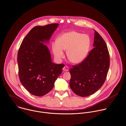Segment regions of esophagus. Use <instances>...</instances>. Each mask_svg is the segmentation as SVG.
Wrapping results in <instances>:
<instances>
[{"label": "esophagus", "mask_w": 126, "mask_h": 126, "mask_svg": "<svg viewBox=\"0 0 126 126\" xmlns=\"http://www.w3.org/2000/svg\"><path fill=\"white\" fill-rule=\"evenodd\" d=\"M69 68L68 66H65L64 67V68H63V70L65 72H66V71H69Z\"/></svg>", "instance_id": "34e87169"}]
</instances>
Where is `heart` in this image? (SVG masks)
<instances>
[{"instance_id":"b5f03b06","label":"heart","mask_w":126,"mask_h":126,"mask_svg":"<svg viewBox=\"0 0 126 126\" xmlns=\"http://www.w3.org/2000/svg\"><path fill=\"white\" fill-rule=\"evenodd\" d=\"M90 45L91 40L88 35L71 31L59 36L56 43L52 44V49L55 57L58 60L64 56L62 50H66L68 60L73 63L78 64L86 57Z\"/></svg>"}]
</instances>
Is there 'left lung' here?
Returning a JSON list of instances; mask_svg holds the SVG:
<instances>
[{
  "label": "left lung",
  "instance_id": "left-lung-1",
  "mask_svg": "<svg viewBox=\"0 0 126 126\" xmlns=\"http://www.w3.org/2000/svg\"><path fill=\"white\" fill-rule=\"evenodd\" d=\"M94 47L87 57L72 66L70 86L77 95L86 97L94 94L103 85L110 65V55L105 41L95 30Z\"/></svg>",
  "mask_w": 126,
  "mask_h": 126
}]
</instances>
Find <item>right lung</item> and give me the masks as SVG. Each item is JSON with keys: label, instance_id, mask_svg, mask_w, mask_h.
<instances>
[{"label": "right lung", "instance_id": "1", "mask_svg": "<svg viewBox=\"0 0 126 126\" xmlns=\"http://www.w3.org/2000/svg\"><path fill=\"white\" fill-rule=\"evenodd\" d=\"M58 25L53 23L33 27L23 40L18 50L17 62L20 81L35 96L45 95L53 89L65 66L51 62L49 51L43 43L49 40Z\"/></svg>", "mask_w": 126, "mask_h": 126}]
</instances>
